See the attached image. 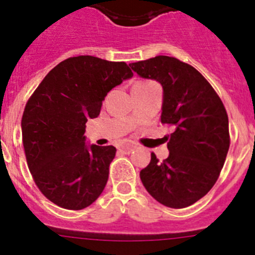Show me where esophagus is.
Wrapping results in <instances>:
<instances>
[{"label":"esophagus","instance_id":"34e87169","mask_svg":"<svg viewBox=\"0 0 255 255\" xmlns=\"http://www.w3.org/2000/svg\"><path fill=\"white\" fill-rule=\"evenodd\" d=\"M134 148H135L134 144H131V143H126V144H123V145H121V147H120V150H121V152L129 153V152H131V150L134 149Z\"/></svg>","mask_w":255,"mask_h":255}]
</instances>
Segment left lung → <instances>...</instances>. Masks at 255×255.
<instances>
[{
	"instance_id": "8db88e82",
	"label": "left lung",
	"mask_w": 255,
	"mask_h": 255,
	"mask_svg": "<svg viewBox=\"0 0 255 255\" xmlns=\"http://www.w3.org/2000/svg\"><path fill=\"white\" fill-rule=\"evenodd\" d=\"M130 66L162 85L161 123L173 126L168 157L159 162L152 153L140 180L157 202L185 208L211 190L224 167L230 147L225 106L206 78L177 58L155 56Z\"/></svg>"
}]
</instances>
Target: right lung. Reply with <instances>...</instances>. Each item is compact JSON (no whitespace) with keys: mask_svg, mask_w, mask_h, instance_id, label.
<instances>
[{"mask_svg":"<svg viewBox=\"0 0 255 255\" xmlns=\"http://www.w3.org/2000/svg\"><path fill=\"white\" fill-rule=\"evenodd\" d=\"M131 76L125 62L70 57L47 74L26 102L21 134L28 167L56 206L79 211L102 194L116 148L85 143V124L100 115L108 92Z\"/></svg>","mask_w":255,"mask_h":255,"instance_id":"add662e5","label":"right lung"}]
</instances>
